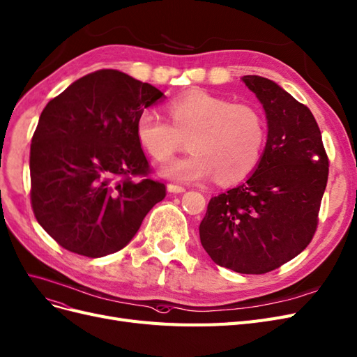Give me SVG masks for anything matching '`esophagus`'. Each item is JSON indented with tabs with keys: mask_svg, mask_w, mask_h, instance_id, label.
<instances>
[{
	"mask_svg": "<svg viewBox=\"0 0 357 357\" xmlns=\"http://www.w3.org/2000/svg\"><path fill=\"white\" fill-rule=\"evenodd\" d=\"M167 189H168L169 193H183L184 190H186V189L181 188V186H177V184H168Z\"/></svg>",
	"mask_w": 357,
	"mask_h": 357,
	"instance_id": "1",
	"label": "esophagus"
}]
</instances>
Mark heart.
Instances as JSON below:
<instances>
[{
	"label": "heart",
	"mask_w": 357,
	"mask_h": 357,
	"mask_svg": "<svg viewBox=\"0 0 357 357\" xmlns=\"http://www.w3.org/2000/svg\"><path fill=\"white\" fill-rule=\"evenodd\" d=\"M168 119L152 109L137 116L136 136L155 161L164 162L184 146L190 153L167 162L161 173L178 181L215 176L223 184L247 178L260 162L266 124L257 109L206 91H189L168 105Z\"/></svg>",
	"instance_id": "b5f03b06"
}]
</instances>
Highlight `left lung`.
Returning a JSON list of instances; mask_svg holds the SVG:
<instances>
[{
	"instance_id": "8db88e82",
	"label": "left lung",
	"mask_w": 357,
	"mask_h": 357,
	"mask_svg": "<svg viewBox=\"0 0 357 357\" xmlns=\"http://www.w3.org/2000/svg\"><path fill=\"white\" fill-rule=\"evenodd\" d=\"M242 81L266 112V147L247 181L210 199L199 236L215 264L263 275L313 239L329 161L309 107L267 78L245 75Z\"/></svg>"
}]
</instances>
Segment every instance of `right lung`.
I'll return each instance as SVG.
<instances>
[{"label": "right lung", "mask_w": 357, "mask_h": 357, "mask_svg": "<svg viewBox=\"0 0 357 357\" xmlns=\"http://www.w3.org/2000/svg\"><path fill=\"white\" fill-rule=\"evenodd\" d=\"M161 97L151 84L102 69L47 103L31 143V205L60 247L114 254L165 198L136 136L137 116Z\"/></svg>", "instance_id": "1"}]
</instances>
